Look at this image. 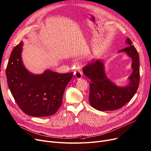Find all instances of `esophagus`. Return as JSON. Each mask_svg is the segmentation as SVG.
Returning <instances> with one entry per match:
<instances>
[{
    "label": "esophagus",
    "instance_id": "esophagus-1",
    "mask_svg": "<svg viewBox=\"0 0 151 151\" xmlns=\"http://www.w3.org/2000/svg\"><path fill=\"white\" fill-rule=\"evenodd\" d=\"M74 76L76 80H80V79L82 78L83 73L80 71H75V72L74 73Z\"/></svg>",
    "mask_w": 151,
    "mask_h": 151
}]
</instances>
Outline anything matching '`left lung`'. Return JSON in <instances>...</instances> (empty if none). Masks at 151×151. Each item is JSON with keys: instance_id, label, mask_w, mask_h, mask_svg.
Here are the masks:
<instances>
[{"instance_id": "obj_1", "label": "left lung", "mask_w": 151, "mask_h": 151, "mask_svg": "<svg viewBox=\"0 0 151 151\" xmlns=\"http://www.w3.org/2000/svg\"><path fill=\"white\" fill-rule=\"evenodd\" d=\"M125 43L128 46L118 51L125 52L132 60V73L125 86H118L109 80L105 73L104 62L100 59L83 68L84 75L90 80V104L97 110L119 109L127 104L137 91L139 83V55L130 38H127Z\"/></svg>"}]
</instances>
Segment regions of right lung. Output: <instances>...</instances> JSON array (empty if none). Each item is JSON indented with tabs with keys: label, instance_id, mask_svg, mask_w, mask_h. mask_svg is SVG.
<instances>
[{
	"label": "right lung",
	"instance_id": "obj_1",
	"mask_svg": "<svg viewBox=\"0 0 151 151\" xmlns=\"http://www.w3.org/2000/svg\"><path fill=\"white\" fill-rule=\"evenodd\" d=\"M23 42L13 50L6 69L7 83L18 106L27 115L54 114L62 104L63 95L73 73L60 74L47 70L42 74L30 73L24 65Z\"/></svg>",
	"mask_w": 151,
	"mask_h": 151
}]
</instances>
